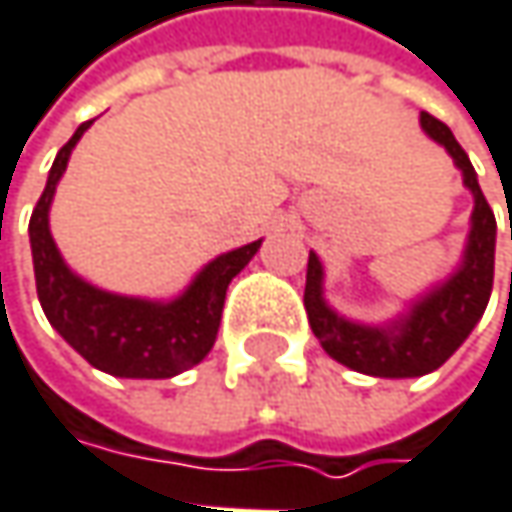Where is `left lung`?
<instances>
[{
  "label": "left lung",
  "instance_id": "obj_1",
  "mask_svg": "<svg viewBox=\"0 0 512 512\" xmlns=\"http://www.w3.org/2000/svg\"><path fill=\"white\" fill-rule=\"evenodd\" d=\"M422 128L448 149L454 163L463 169L466 187L475 193V213H472V234L466 246L463 269L434 290L428 299L416 304L407 319L395 328L378 331L363 328L340 319L328 304L322 302V266L319 257L310 252L307 257V284H304V310L307 322L334 360L349 366L354 372L375 375V378H419L434 369L463 346L472 334L478 319L484 316L492 293L495 275V213L489 208L487 196L475 178L469 155L454 140L448 125L431 114H422Z\"/></svg>",
  "mask_w": 512,
  "mask_h": 512
}]
</instances>
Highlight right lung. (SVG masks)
Listing matches in <instances>:
<instances>
[{"label": "right lung", "mask_w": 512, "mask_h": 512, "mask_svg": "<svg viewBox=\"0 0 512 512\" xmlns=\"http://www.w3.org/2000/svg\"><path fill=\"white\" fill-rule=\"evenodd\" d=\"M90 122H81L70 143L58 152L46 190L28 222L37 299L52 328L90 366L117 378H172L196 366L213 349L225 290L231 278L255 257L260 240L216 257L199 272L190 290L169 304L114 296L75 278L49 234V205L55 184L67 169L72 146Z\"/></svg>", "instance_id": "right-lung-1"}]
</instances>
